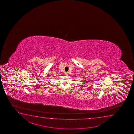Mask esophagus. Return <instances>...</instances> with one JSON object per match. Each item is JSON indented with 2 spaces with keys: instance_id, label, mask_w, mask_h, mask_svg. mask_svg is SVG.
<instances>
[{
  "instance_id": "obj_1",
  "label": "esophagus",
  "mask_w": 134,
  "mask_h": 134,
  "mask_svg": "<svg viewBox=\"0 0 134 134\" xmlns=\"http://www.w3.org/2000/svg\"><path fill=\"white\" fill-rule=\"evenodd\" d=\"M68 72H65V75H67L69 74H68Z\"/></svg>"
}]
</instances>
